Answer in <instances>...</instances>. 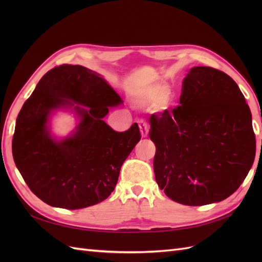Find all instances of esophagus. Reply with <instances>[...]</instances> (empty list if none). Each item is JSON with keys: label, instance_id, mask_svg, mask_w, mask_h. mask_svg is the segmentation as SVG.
Here are the masks:
<instances>
[{"label": "esophagus", "instance_id": "obj_1", "mask_svg": "<svg viewBox=\"0 0 262 262\" xmlns=\"http://www.w3.org/2000/svg\"><path fill=\"white\" fill-rule=\"evenodd\" d=\"M139 126H140V131H141V136L143 138L147 137V133H148V125L147 122L144 120H140L139 121Z\"/></svg>", "mask_w": 262, "mask_h": 262}]
</instances>
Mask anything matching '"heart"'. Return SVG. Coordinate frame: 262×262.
Here are the masks:
<instances>
[{"label":"heart","mask_w":262,"mask_h":262,"mask_svg":"<svg viewBox=\"0 0 262 262\" xmlns=\"http://www.w3.org/2000/svg\"><path fill=\"white\" fill-rule=\"evenodd\" d=\"M171 98V93L165 86L153 85L136 94L134 101L141 106L155 104L158 107H167Z\"/></svg>","instance_id":"b5f03b06"}]
</instances>
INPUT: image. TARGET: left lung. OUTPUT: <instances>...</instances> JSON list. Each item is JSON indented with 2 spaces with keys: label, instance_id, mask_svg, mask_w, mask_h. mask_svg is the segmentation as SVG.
<instances>
[{
  "label": "left lung",
  "instance_id": "obj_1",
  "mask_svg": "<svg viewBox=\"0 0 262 262\" xmlns=\"http://www.w3.org/2000/svg\"><path fill=\"white\" fill-rule=\"evenodd\" d=\"M179 104L149 118L157 185L185 205L220 202L239 188L255 160L249 106L233 78L211 67L190 70Z\"/></svg>",
  "mask_w": 262,
  "mask_h": 262
}]
</instances>
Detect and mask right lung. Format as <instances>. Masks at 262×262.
<instances>
[{
    "mask_svg": "<svg viewBox=\"0 0 262 262\" xmlns=\"http://www.w3.org/2000/svg\"><path fill=\"white\" fill-rule=\"evenodd\" d=\"M72 100L82 120L61 142L46 129L52 108ZM107 82L81 66L62 64L48 71L18 114L12 149L14 162L29 189L45 203L68 210L97 204L117 185L123 162L141 140L138 123L117 132L102 120L108 107L120 104Z\"/></svg>",
    "mask_w": 262,
    "mask_h": 262,
    "instance_id": "1",
    "label": "right lung"
}]
</instances>
